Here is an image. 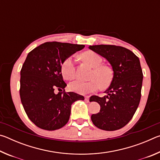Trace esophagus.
<instances>
[{
    "instance_id": "1",
    "label": "esophagus",
    "mask_w": 160,
    "mask_h": 160,
    "mask_svg": "<svg viewBox=\"0 0 160 160\" xmlns=\"http://www.w3.org/2000/svg\"><path fill=\"white\" fill-rule=\"evenodd\" d=\"M85 100L86 102H89V100H90V97H89V96H86V97H85Z\"/></svg>"
}]
</instances>
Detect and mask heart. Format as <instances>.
I'll list each match as a JSON object with an SVG mask.
<instances>
[{"label": "heart", "instance_id": "obj_1", "mask_svg": "<svg viewBox=\"0 0 160 160\" xmlns=\"http://www.w3.org/2000/svg\"><path fill=\"white\" fill-rule=\"evenodd\" d=\"M81 58L93 68L91 72L92 79L85 81L77 78L69 84L70 90L79 94H89L97 91L100 86L107 88L113 82L114 72L107 64H102L103 59L98 53L88 51L81 54ZM61 73L66 80H71L76 75V68L72 57L66 58L61 65Z\"/></svg>", "mask_w": 160, "mask_h": 160}]
</instances>
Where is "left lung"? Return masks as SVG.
<instances>
[{
	"label": "left lung",
	"instance_id": "obj_1",
	"mask_svg": "<svg viewBox=\"0 0 160 160\" xmlns=\"http://www.w3.org/2000/svg\"><path fill=\"white\" fill-rule=\"evenodd\" d=\"M90 49L103 56L112 65L114 78L107 95H93L90 102L100 105L99 113L92 114L94 125L104 131H116L131 120L141 97L142 71L137 56L126 48L115 45L90 46Z\"/></svg>",
	"mask_w": 160,
	"mask_h": 160
}]
</instances>
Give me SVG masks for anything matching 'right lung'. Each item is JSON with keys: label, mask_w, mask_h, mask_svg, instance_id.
<instances>
[{"label": "right lung", "mask_w": 160, "mask_h": 160, "mask_svg": "<svg viewBox=\"0 0 160 160\" xmlns=\"http://www.w3.org/2000/svg\"><path fill=\"white\" fill-rule=\"evenodd\" d=\"M85 47L58 42H45L28 53L20 71V95L27 115L39 128L54 131L68 123L73 102L84 100L77 93L65 92L61 73L64 60ZM55 88L64 90L57 95Z\"/></svg>", "instance_id": "add662e5"}]
</instances>
